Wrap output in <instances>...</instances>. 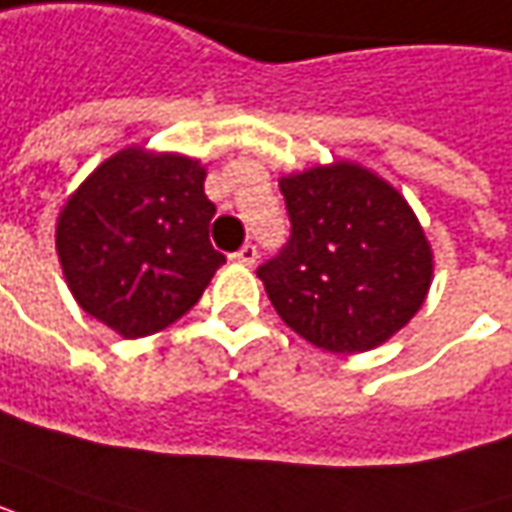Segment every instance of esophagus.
Listing matches in <instances>:
<instances>
[{
  "label": "esophagus",
  "mask_w": 512,
  "mask_h": 512,
  "mask_svg": "<svg viewBox=\"0 0 512 512\" xmlns=\"http://www.w3.org/2000/svg\"><path fill=\"white\" fill-rule=\"evenodd\" d=\"M232 260H238V263H243V266H255L257 260V246L255 243H243L241 249L232 255Z\"/></svg>",
  "instance_id": "obj_1"
}]
</instances>
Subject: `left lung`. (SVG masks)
<instances>
[{
    "label": "left lung",
    "mask_w": 512,
    "mask_h": 512,
    "mask_svg": "<svg viewBox=\"0 0 512 512\" xmlns=\"http://www.w3.org/2000/svg\"><path fill=\"white\" fill-rule=\"evenodd\" d=\"M291 238L257 277L274 311L328 353H364L420 311L431 246L406 198L353 162L280 179Z\"/></svg>",
    "instance_id": "1"
}]
</instances>
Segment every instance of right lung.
Instances as JSON below:
<instances>
[{
	"mask_svg": "<svg viewBox=\"0 0 512 512\" xmlns=\"http://www.w3.org/2000/svg\"><path fill=\"white\" fill-rule=\"evenodd\" d=\"M198 159L123 148L66 198L55 249L83 311L125 339L184 316L227 257L210 243L215 204Z\"/></svg>",
	"mask_w": 512,
	"mask_h": 512,
	"instance_id": "obj_1",
	"label": "right lung"
}]
</instances>
